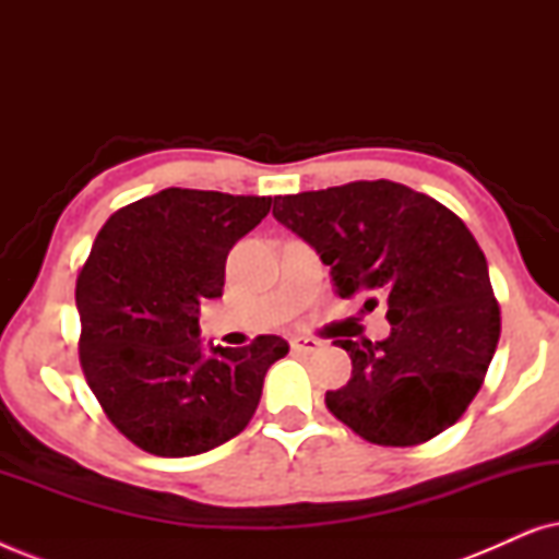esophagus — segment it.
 <instances>
[{
	"mask_svg": "<svg viewBox=\"0 0 559 559\" xmlns=\"http://www.w3.org/2000/svg\"><path fill=\"white\" fill-rule=\"evenodd\" d=\"M289 346H293V350H297V354H316L323 343L318 338H308V335H297V338L289 341Z\"/></svg>",
	"mask_w": 559,
	"mask_h": 559,
	"instance_id": "1",
	"label": "esophagus"
}]
</instances>
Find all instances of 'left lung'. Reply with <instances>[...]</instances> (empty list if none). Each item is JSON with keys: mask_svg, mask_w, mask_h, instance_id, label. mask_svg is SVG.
Here are the masks:
<instances>
[{"mask_svg": "<svg viewBox=\"0 0 559 559\" xmlns=\"http://www.w3.org/2000/svg\"><path fill=\"white\" fill-rule=\"evenodd\" d=\"M274 218L331 266L338 297L386 305V341H335L346 386L325 407L373 445L432 440L463 417L501 335L488 264L453 211L392 180L274 198Z\"/></svg>", "mask_w": 559, "mask_h": 559, "instance_id": "left-lung-1", "label": "left lung"}]
</instances>
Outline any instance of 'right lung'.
<instances>
[{"label":"right lung","instance_id":"obj_1","mask_svg":"<svg viewBox=\"0 0 559 559\" xmlns=\"http://www.w3.org/2000/svg\"><path fill=\"white\" fill-rule=\"evenodd\" d=\"M272 198L165 188L119 209L75 280L79 358L109 423L144 453L186 457L249 425L280 335L243 348L198 338V308L224 293L226 257Z\"/></svg>","mask_w":559,"mask_h":559}]
</instances>
